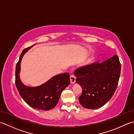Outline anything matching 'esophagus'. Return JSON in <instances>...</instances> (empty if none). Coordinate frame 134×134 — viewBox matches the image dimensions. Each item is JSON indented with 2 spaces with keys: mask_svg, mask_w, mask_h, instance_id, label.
Segmentation results:
<instances>
[{
  "mask_svg": "<svg viewBox=\"0 0 134 134\" xmlns=\"http://www.w3.org/2000/svg\"><path fill=\"white\" fill-rule=\"evenodd\" d=\"M70 82L72 84H74L75 83V80H76V78L75 76L74 75H71L70 76Z\"/></svg>",
  "mask_w": 134,
  "mask_h": 134,
  "instance_id": "34e87169",
  "label": "esophagus"
}]
</instances>
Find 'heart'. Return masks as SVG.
Instances as JSON below:
<instances>
[{"label":"heart","instance_id":"heart-1","mask_svg":"<svg viewBox=\"0 0 134 134\" xmlns=\"http://www.w3.org/2000/svg\"><path fill=\"white\" fill-rule=\"evenodd\" d=\"M94 58L93 57V58H92L91 59H90L88 61V63H92V62H94Z\"/></svg>","mask_w":134,"mask_h":134}]
</instances>
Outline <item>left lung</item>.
<instances>
[{
	"instance_id": "obj_1",
	"label": "left lung",
	"mask_w": 134,
	"mask_h": 134,
	"mask_svg": "<svg viewBox=\"0 0 134 134\" xmlns=\"http://www.w3.org/2000/svg\"><path fill=\"white\" fill-rule=\"evenodd\" d=\"M121 64L118 55L101 63H93L76 69V82L82 87L79 101L82 107L95 109L112 98L120 78Z\"/></svg>"
}]
</instances>
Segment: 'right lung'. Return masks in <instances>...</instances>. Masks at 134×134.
Wrapping results in <instances>:
<instances>
[{
    "instance_id": "1",
    "label": "right lung",
    "mask_w": 134,
    "mask_h": 134,
    "mask_svg": "<svg viewBox=\"0 0 134 134\" xmlns=\"http://www.w3.org/2000/svg\"><path fill=\"white\" fill-rule=\"evenodd\" d=\"M32 47L22 51L15 69V85L18 92L24 100L35 109L48 110L55 108L60 97L61 93L70 83V75L68 72L62 74L49 79L40 86L30 87L24 85L19 76L21 63L25 53Z\"/></svg>"
}]
</instances>
